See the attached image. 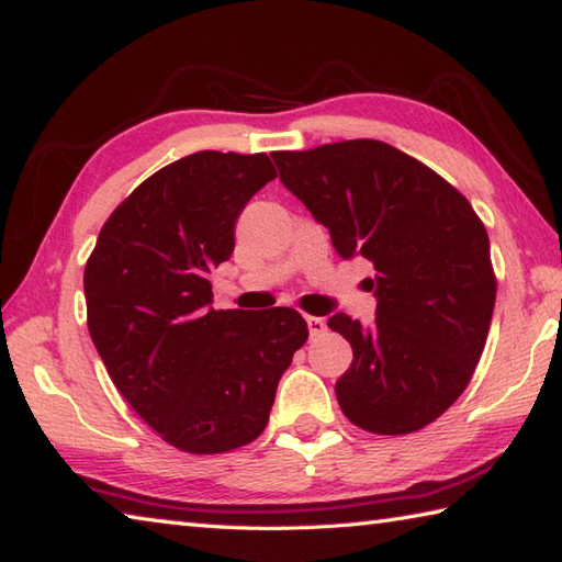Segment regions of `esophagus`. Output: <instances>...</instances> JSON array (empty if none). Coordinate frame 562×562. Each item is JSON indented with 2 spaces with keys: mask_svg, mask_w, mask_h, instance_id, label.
Wrapping results in <instances>:
<instances>
[{
  "mask_svg": "<svg viewBox=\"0 0 562 562\" xmlns=\"http://www.w3.org/2000/svg\"><path fill=\"white\" fill-rule=\"evenodd\" d=\"M305 323H308V333L311 337H321L327 330V323L323 317H315V315H305Z\"/></svg>",
  "mask_w": 562,
  "mask_h": 562,
  "instance_id": "1",
  "label": "esophagus"
}]
</instances>
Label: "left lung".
Masks as SVG:
<instances>
[{
  "label": "left lung",
  "instance_id": "8db88e82",
  "mask_svg": "<svg viewBox=\"0 0 562 562\" xmlns=\"http://www.w3.org/2000/svg\"><path fill=\"white\" fill-rule=\"evenodd\" d=\"M281 183L330 229L340 257L374 263L372 330L345 313L327 327L352 345L335 394L357 428L406 436L468 389L490 333L496 277L470 200L391 144L352 139L273 151Z\"/></svg>",
  "mask_w": 562,
  "mask_h": 562
}]
</instances>
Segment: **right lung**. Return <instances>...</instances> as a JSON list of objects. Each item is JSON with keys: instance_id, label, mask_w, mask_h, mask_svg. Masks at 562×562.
<instances>
[{"instance_id": "right-lung-1", "label": "right lung", "mask_w": 562, "mask_h": 562, "mask_svg": "<svg viewBox=\"0 0 562 562\" xmlns=\"http://www.w3.org/2000/svg\"><path fill=\"white\" fill-rule=\"evenodd\" d=\"M277 178L267 154L198 151L116 205L88 263V330L108 374L168 446L220 454L257 440L281 374L308 340L293 308L215 311L210 269Z\"/></svg>"}]
</instances>
